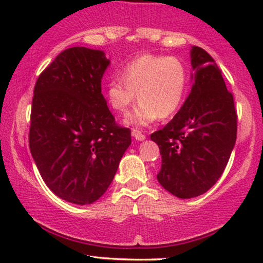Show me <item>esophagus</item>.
I'll return each mask as SVG.
<instances>
[{
    "mask_svg": "<svg viewBox=\"0 0 263 263\" xmlns=\"http://www.w3.org/2000/svg\"><path fill=\"white\" fill-rule=\"evenodd\" d=\"M132 135L134 136V138H135L136 140H138V141H143V140L146 139V136L143 135L141 132H139V130H133Z\"/></svg>",
    "mask_w": 263,
    "mask_h": 263,
    "instance_id": "1",
    "label": "esophagus"
}]
</instances>
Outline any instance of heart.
Segmentation results:
<instances>
[{
	"label": "heart",
	"instance_id": "heart-1",
	"mask_svg": "<svg viewBox=\"0 0 263 263\" xmlns=\"http://www.w3.org/2000/svg\"><path fill=\"white\" fill-rule=\"evenodd\" d=\"M188 71L176 57L142 55L124 67L121 77L107 82L106 99L115 111L125 114L135 102H140L125 117V123L146 127L158 118H167L182 105Z\"/></svg>",
	"mask_w": 263,
	"mask_h": 263
}]
</instances>
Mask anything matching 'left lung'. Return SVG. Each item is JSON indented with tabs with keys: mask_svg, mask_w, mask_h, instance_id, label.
I'll list each match as a JSON object with an SVG mask.
<instances>
[{
	"mask_svg": "<svg viewBox=\"0 0 263 263\" xmlns=\"http://www.w3.org/2000/svg\"><path fill=\"white\" fill-rule=\"evenodd\" d=\"M192 89L176 116L151 135L159 146L160 185L179 199L202 195L224 172L237 138V114L210 53L190 50Z\"/></svg>",
	"mask_w": 263,
	"mask_h": 263,
	"instance_id": "1",
	"label": "left lung"
}]
</instances>
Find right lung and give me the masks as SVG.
<instances>
[{
	"label": "right lung",
	"mask_w": 263,
	"mask_h": 263,
	"mask_svg": "<svg viewBox=\"0 0 263 263\" xmlns=\"http://www.w3.org/2000/svg\"><path fill=\"white\" fill-rule=\"evenodd\" d=\"M110 60L102 50H64L39 75L30 151L43 181L67 202L89 204L106 192L132 143L102 95Z\"/></svg>",
	"instance_id": "add662e5"
}]
</instances>
